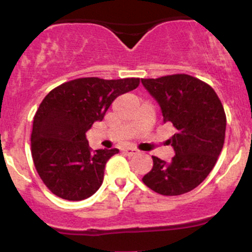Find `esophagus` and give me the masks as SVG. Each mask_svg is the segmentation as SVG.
<instances>
[{
	"label": "esophagus",
	"instance_id": "34e87169",
	"mask_svg": "<svg viewBox=\"0 0 252 252\" xmlns=\"http://www.w3.org/2000/svg\"><path fill=\"white\" fill-rule=\"evenodd\" d=\"M124 154L128 155V156H134V155H136L139 152V150L134 149V147H126V149L123 150Z\"/></svg>",
	"mask_w": 252,
	"mask_h": 252
}]
</instances>
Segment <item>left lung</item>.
Instances as JSON below:
<instances>
[{
	"label": "left lung",
	"instance_id": "left-lung-1",
	"mask_svg": "<svg viewBox=\"0 0 252 252\" xmlns=\"http://www.w3.org/2000/svg\"><path fill=\"white\" fill-rule=\"evenodd\" d=\"M141 84L161 107L164 123L177 130L168 140L173 158L166 162L152 156L154 167L142 182L166 196L191 191L210 174L223 149L224 108L215 90L191 75L141 79Z\"/></svg>",
	"mask_w": 252,
	"mask_h": 252
}]
</instances>
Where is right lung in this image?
Masks as SVG:
<instances>
[{
  "mask_svg": "<svg viewBox=\"0 0 252 252\" xmlns=\"http://www.w3.org/2000/svg\"><path fill=\"white\" fill-rule=\"evenodd\" d=\"M139 83V78H79L47 94L34 116L32 156L51 192L80 201L100 189L106 163L119 150L93 151L86 131L102 121L119 95L136 89Z\"/></svg>",
  "mask_w": 252,
  "mask_h": 252,
  "instance_id": "add662e5",
  "label": "right lung"
}]
</instances>
